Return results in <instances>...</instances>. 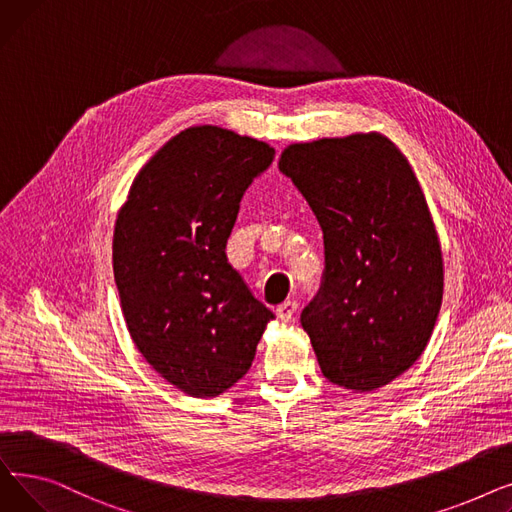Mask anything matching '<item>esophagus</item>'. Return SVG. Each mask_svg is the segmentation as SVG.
<instances>
[{
	"label": "esophagus",
	"mask_w": 512,
	"mask_h": 512,
	"mask_svg": "<svg viewBox=\"0 0 512 512\" xmlns=\"http://www.w3.org/2000/svg\"><path fill=\"white\" fill-rule=\"evenodd\" d=\"M297 309H299V303H297V301H286V303H282V305L276 309V315H278V319H282V321H290V319L294 317V313H297Z\"/></svg>",
	"instance_id": "esophagus-1"
}]
</instances>
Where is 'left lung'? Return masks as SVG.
<instances>
[{
	"label": "left lung",
	"instance_id": "obj_1",
	"mask_svg": "<svg viewBox=\"0 0 512 512\" xmlns=\"http://www.w3.org/2000/svg\"><path fill=\"white\" fill-rule=\"evenodd\" d=\"M278 168L324 230V286L301 315L319 369L344 390H380L423 355L442 307V247L417 174L380 132L290 143Z\"/></svg>",
	"mask_w": 512,
	"mask_h": 512
}]
</instances>
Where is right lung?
Instances as JSON below:
<instances>
[{"label": "right lung", "instance_id": "obj_1", "mask_svg": "<svg viewBox=\"0 0 512 512\" xmlns=\"http://www.w3.org/2000/svg\"><path fill=\"white\" fill-rule=\"evenodd\" d=\"M274 153L228 128H184L141 168L118 211L112 259L128 334L188 396H220L245 378L274 319L226 257L240 199Z\"/></svg>", "mask_w": 512, "mask_h": 512}]
</instances>
